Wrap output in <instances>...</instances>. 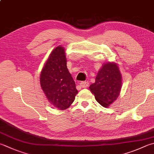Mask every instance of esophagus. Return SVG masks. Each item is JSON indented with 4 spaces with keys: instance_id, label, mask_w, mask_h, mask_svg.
<instances>
[{
    "instance_id": "esophagus-1",
    "label": "esophagus",
    "mask_w": 154,
    "mask_h": 154,
    "mask_svg": "<svg viewBox=\"0 0 154 154\" xmlns=\"http://www.w3.org/2000/svg\"><path fill=\"white\" fill-rule=\"evenodd\" d=\"M89 85V83L88 82H82L80 83V87H82V88H87V87Z\"/></svg>"
}]
</instances>
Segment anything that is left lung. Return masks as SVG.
<instances>
[{"mask_svg": "<svg viewBox=\"0 0 154 154\" xmlns=\"http://www.w3.org/2000/svg\"><path fill=\"white\" fill-rule=\"evenodd\" d=\"M122 88V76L117 63H104L98 72L95 82L89 88L97 102L104 108L117 99Z\"/></svg>", "mask_w": 154, "mask_h": 154, "instance_id": "8db88e82", "label": "left lung"}]
</instances>
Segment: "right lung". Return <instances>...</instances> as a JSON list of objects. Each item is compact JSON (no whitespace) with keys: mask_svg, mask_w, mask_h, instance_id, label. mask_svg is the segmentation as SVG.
Masks as SVG:
<instances>
[{"mask_svg":"<svg viewBox=\"0 0 154 154\" xmlns=\"http://www.w3.org/2000/svg\"><path fill=\"white\" fill-rule=\"evenodd\" d=\"M65 49L57 46L51 52L40 74V85L49 102L60 110L70 106L78 94L67 68Z\"/></svg>","mask_w":154,"mask_h":154,"instance_id":"obj_1","label":"right lung"}]
</instances>
